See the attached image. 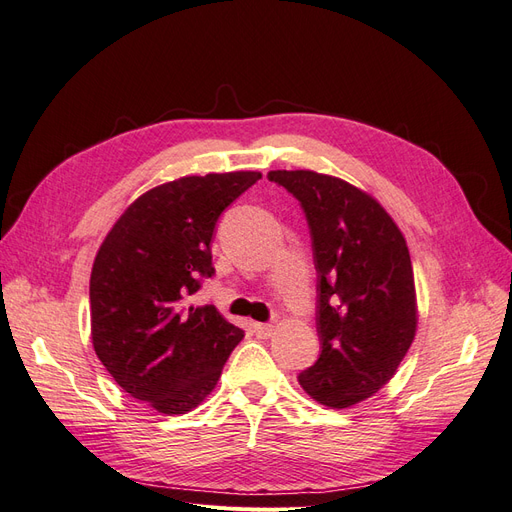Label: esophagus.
<instances>
[{
  "mask_svg": "<svg viewBox=\"0 0 512 512\" xmlns=\"http://www.w3.org/2000/svg\"><path fill=\"white\" fill-rule=\"evenodd\" d=\"M252 329H254V333H256L260 339H269V337L275 333L273 324H265V322H254Z\"/></svg>",
  "mask_w": 512,
  "mask_h": 512,
  "instance_id": "34e87169",
  "label": "esophagus"
}]
</instances>
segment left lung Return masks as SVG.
I'll list each match as a JSON object with an SVG mask.
<instances>
[{
    "label": "left lung",
    "instance_id": "obj_1",
    "mask_svg": "<svg viewBox=\"0 0 512 512\" xmlns=\"http://www.w3.org/2000/svg\"><path fill=\"white\" fill-rule=\"evenodd\" d=\"M297 196L318 271V361L299 374L303 391L329 408L378 393L408 354L418 324L414 271L404 232L378 200L314 170H271Z\"/></svg>",
    "mask_w": 512,
    "mask_h": 512
}]
</instances>
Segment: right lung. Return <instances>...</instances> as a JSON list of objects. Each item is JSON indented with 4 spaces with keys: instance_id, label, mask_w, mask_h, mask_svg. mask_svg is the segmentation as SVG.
<instances>
[{
    "instance_id": "1",
    "label": "right lung",
    "mask_w": 512,
    "mask_h": 512,
    "mask_svg": "<svg viewBox=\"0 0 512 512\" xmlns=\"http://www.w3.org/2000/svg\"><path fill=\"white\" fill-rule=\"evenodd\" d=\"M262 175H190L138 196L108 230L89 280L91 342L123 391L162 414H185L218 384L243 331L218 307L188 305L215 273L220 213Z\"/></svg>"
}]
</instances>
